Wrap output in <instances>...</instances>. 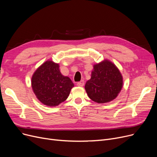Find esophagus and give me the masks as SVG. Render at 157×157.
<instances>
[{
    "mask_svg": "<svg viewBox=\"0 0 157 157\" xmlns=\"http://www.w3.org/2000/svg\"><path fill=\"white\" fill-rule=\"evenodd\" d=\"M77 85L78 86H83L85 85V81L82 80V81L78 82V83H77Z\"/></svg>",
    "mask_w": 157,
    "mask_h": 157,
    "instance_id": "1",
    "label": "esophagus"
}]
</instances>
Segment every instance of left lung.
I'll return each instance as SVG.
<instances>
[{
    "label": "left lung",
    "mask_w": 157,
    "mask_h": 157,
    "mask_svg": "<svg viewBox=\"0 0 157 157\" xmlns=\"http://www.w3.org/2000/svg\"><path fill=\"white\" fill-rule=\"evenodd\" d=\"M123 77L119 69L108 60L94 65L90 79L85 86L90 99L98 104L109 102L116 98L123 86Z\"/></svg>",
    "instance_id": "obj_1"
}]
</instances>
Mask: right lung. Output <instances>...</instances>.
Returning <instances> with one entry per match:
<instances>
[{
  "label": "right lung",
  "instance_id": "right-lung-1",
  "mask_svg": "<svg viewBox=\"0 0 157 157\" xmlns=\"http://www.w3.org/2000/svg\"><path fill=\"white\" fill-rule=\"evenodd\" d=\"M32 88L38 100L43 104L55 107L67 99L74 85L64 76L59 64L47 60L37 69L32 77Z\"/></svg>",
  "mask_w": 157,
  "mask_h": 157
}]
</instances>
